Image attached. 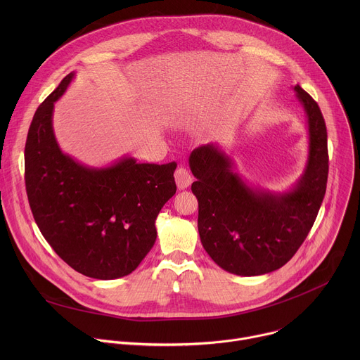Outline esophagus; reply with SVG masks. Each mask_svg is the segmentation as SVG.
I'll use <instances>...</instances> for the list:
<instances>
[{
	"label": "esophagus",
	"mask_w": 360,
	"mask_h": 360,
	"mask_svg": "<svg viewBox=\"0 0 360 360\" xmlns=\"http://www.w3.org/2000/svg\"><path fill=\"white\" fill-rule=\"evenodd\" d=\"M193 178L191 175V172L185 168V167H179L176 171H175V182H176V186L178 189H185L188 188L191 184H192Z\"/></svg>",
	"instance_id": "esophagus-1"
}]
</instances>
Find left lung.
I'll return each mask as SVG.
<instances>
[{
  "mask_svg": "<svg viewBox=\"0 0 360 360\" xmlns=\"http://www.w3.org/2000/svg\"><path fill=\"white\" fill-rule=\"evenodd\" d=\"M293 91L306 114L309 152L290 191L248 185L215 143L195 148L189 157L202 246L229 274L256 276L282 268L306 239L322 205L329 171L325 120L309 94L299 85Z\"/></svg>",
  "mask_w": 360,
  "mask_h": 360,
  "instance_id": "left-lung-1",
  "label": "left lung"
}]
</instances>
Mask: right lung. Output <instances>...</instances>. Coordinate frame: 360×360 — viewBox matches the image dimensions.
Wrapping results in <instances>:
<instances>
[{"instance_id":"add662e5","label":"right lung","mask_w":360,"mask_h":360,"mask_svg":"<svg viewBox=\"0 0 360 360\" xmlns=\"http://www.w3.org/2000/svg\"><path fill=\"white\" fill-rule=\"evenodd\" d=\"M74 77L68 74L34 114L25 188L34 219L60 258L85 276L110 281L135 271L155 243L157 217L176 192V164L124 157L92 168L64 153L53 112Z\"/></svg>"}]
</instances>
